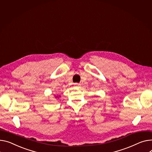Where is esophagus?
<instances>
[{
  "instance_id": "obj_1",
  "label": "esophagus",
  "mask_w": 152,
  "mask_h": 152,
  "mask_svg": "<svg viewBox=\"0 0 152 152\" xmlns=\"http://www.w3.org/2000/svg\"><path fill=\"white\" fill-rule=\"evenodd\" d=\"M75 86H79L80 84H78V83H75Z\"/></svg>"
}]
</instances>
